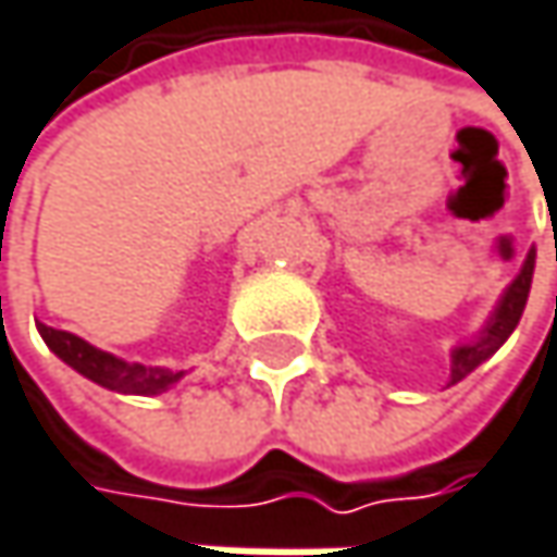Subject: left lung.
<instances>
[{"label":"left lung","mask_w":557,"mask_h":557,"mask_svg":"<svg viewBox=\"0 0 557 557\" xmlns=\"http://www.w3.org/2000/svg\"><path fill=\"white\" fill-rule=\"evenodd\" d=\"M532 271H535V248H530L520 274L513 277V283L500 293L494 312L487 315V322L481 325V331L466 341V344H456L449 350V382L446 385H456L462 382L475 367H481L494 350H500V344L513 334V329L520 325L523 319V309H527V299H530L532 286Z\"/></svg>","instance_id":"8db88e82"}]
</instances>
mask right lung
<instances>
[{"instance_id":"right-lung-1","label":"right lung","mask_w":557,"mask_h":557,"mask_svg":"<svg viewBox=\"0 0 557 557\" xmlns=\"http://www.w3.org/2000/svg\"><path fill=\"white\" fill-rule=\"evenodd\" d=\"M44 344L66 363L78 376L98 382L101 388L121 392V395H162L169 392L177 380H184L187 370H169V367H146V363H127L70 331L37 325Z\"/></svg>"}]
</instances>
